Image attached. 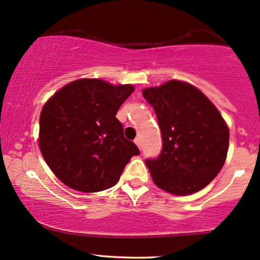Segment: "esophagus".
I'll list each match as a JSON object with an SVG mask.
<instances>
[{
  "label": "esophagus",
  "instance_id": "esophagus-1",
  "mask_svg": "<svg viewBox=\"0 0 260 260\" xmlns=\"http://www.w3.org/2000/svg\"><path fill=\"white\" fill-rule=\"evenodd\" d=\"M135 143H136V146L139 147V148L141 149V141H140V139H136V140H135Z\"/></svg>",
  "mask_w": 260,
  "mask_h": 260
}]
</instances>
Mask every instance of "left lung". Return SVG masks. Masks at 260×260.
<instances>
[{
	"label": "left lung",
	"mask_w": 260,
	"mask_h": 260,
	"mask_svg": "<svg viewBox=\"0 0 260 260\" xmlns=\"http://www.w3.org/2000/svg\"><path fill=\"white\" fill-rule=\"evenodd\" d=\"M143 98L154 108L162 149L147 159L153 182L175 195L206 187L226 159L229 129L214 105L195 86L181 81L147 88Z\"/></svg>",
	"instance_id": "obj_1"
}]
</instances>
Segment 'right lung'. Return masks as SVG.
Listing matches in <instances>:
<instances>
[{"mask_svg": "<svg viewBox=\"0 0 260 260\" xmlns=\"http://www.w3.org/2000/svg\"><path fill=\"white\" fill-rule=\"evenodd\" d=\"M134 89L102 79H77L43 106L38 141L42 155L67 187L84 193L113 187L130 159L140 154L115 118Z\"/></svg>", "mask_w": 260, "mask_h": 260, "instance_id": "1", "label": "right lung"}]
</instances>
